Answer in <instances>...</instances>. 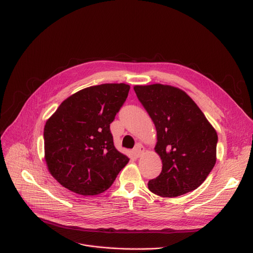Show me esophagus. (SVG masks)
I'll use <instances>...</instances> for the list:
<instances>
[{
    "mask_svg": "<svg viewBox=\"0 0 253 253\" xmlns=\"http://www.w3.org/2000/svg\"><path fill=\"white\" fill-rule=\"evenodd\" d=\"M144 147H143V145L141 144V143H137L136 145H135V148L133 149V151H132V152H133V154H134V156L136 157V158H138V157H140L143 153H144Z\"/></svg>",
    "mask_w": 253,
    "mask_h": 253,
    "instance_id": "1",
    "label": "esophagus"
}]
</instances>
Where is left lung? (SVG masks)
Instances as JSON below:
<instances>
[{
  "mask_svg": "<svg viewBox=\"0 0 253 253\" xmlns=\"http://www.w3.org/2000/svg\"><path fill=\"white\" fill-rule=\"evenodd\" d=\"M140 103L157 130L155 151L162 171L148 183L161 197H177L203 183L216 162V131L182 90L162 84L135 86Z\"/></svg>",
  "mask_w": 253,
  "mask_h": 253,
  "instance_id": "1",
  "label": "left lung"
}]
</instances>
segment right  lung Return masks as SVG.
<instances>
[{
	"mask_svg": "<svg viewBox=\"0 0 253 253\" xmlns=\"http://www.w3.org/2000/svg\"><path fill=\"white\" fill-rule=\"evenodd\" d=\"M126 84L85 88L65 99L44 128L45 160L68 190L94 196L108 190L129 159L114 145L111 123L128 96Z\"/></svg>",
	"mask_w": 253,
	"mask_h": 253,
	"instance_id": "add662e5",
	"label": "right lung"
}]
</instances>
